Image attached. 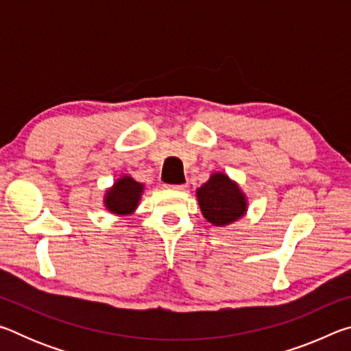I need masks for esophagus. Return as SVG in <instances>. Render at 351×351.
Listing matches in <instances>:
<instances>
[{"label":"esophagus","instance_id":"34e87169","mask_svg":"<svg viewBox=\"0 0 351 351\" xmlns=\"http://www.w3.org/2000/svg\"><path fill=\"white\" fill-rule=\"evenodd\" d=\"M186 187V184H165V189L170 190H184Z\"/></svg>","mask_w":351,"mask_h":351}]
</instances>
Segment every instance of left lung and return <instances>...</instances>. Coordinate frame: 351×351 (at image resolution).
Instances as JSON below:
<instances>
[{
	"instance_id": "obj_1",
	"label": "left lung",
	"mask_w": 351,
	"mask_h": 351,
	"mask_svg": "<svg viewBox=\"0 0 351 351\" xmlns=\"http://www.w3.org/2000/svg\"><path fill=\"white\" fill-rule=\"evenodd\" d=\"M197 197L204 218L215 226L230 224L246 212V197L224 173H213L197 190Z\"/></svg>"
}]
</instances>
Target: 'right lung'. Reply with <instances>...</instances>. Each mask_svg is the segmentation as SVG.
Instances as JSON below:
<instances>
[{"instance_id":"right-lung-1","label":"right lung","mask_w":351,"mask_h":351,"mask_svg":"<svg viewBox=\"0 0 351 351\" xmlns=\"http://www.w3.org/2000/svg\"><path fill=\"white\" fill-rule=\"evenodd\" d=\"M144 184L134 181L132 176H122L114 186L106 190L105 206L106 209L117 215H128L139 204Z\"/></svg>"}]
</instances>
